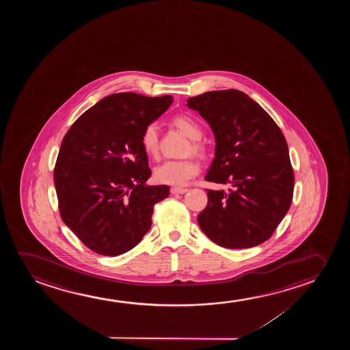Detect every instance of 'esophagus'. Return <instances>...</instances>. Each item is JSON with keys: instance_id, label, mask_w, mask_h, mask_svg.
<instances>
[{"instance_id": "1", "label": "esophagus", "mask_w": 350, "mask_h": 350, "mask_svg": "<svg viewBox=\"0 0 350 350\" xmlns=\"http://www.w3.org/2000/svg\"><path fill=\"white\" fill-rule=\"evenodd\" d=\"M187 191V189H184V187H172L171 189L173 195H180V193H185Z\"/></svg>"}]
</instances>
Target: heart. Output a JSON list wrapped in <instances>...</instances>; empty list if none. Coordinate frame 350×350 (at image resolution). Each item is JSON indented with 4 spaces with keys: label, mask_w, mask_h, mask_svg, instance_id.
<instances>
[{
    "label": "heart",
    "mask_w": 350,
    "mask_h": 350,
    "mask_svg": "<svg viewBox=\"0 0 350 350\" xmlns=\"http://www.w3.org/2000/svg\"><path fill=\"white\" fill-rule=\"evenodd\" d=\"M173 124L182 130L189 139H192L191 147L189 148V153L202 154L203 147L198 142L201 139L203 131L196 120L189 116H177L173 118ZM141 144L144 153L152 158H157L159 154V128L155 123H149L146 125L142 135H141ZM200 172V163L193 159H184V160H167L159 165L154 170V178L157 182L165 185L172 187H184L196 177Z\"/></svg>",
    "instance_id": "heart-1"
}]
</instances>
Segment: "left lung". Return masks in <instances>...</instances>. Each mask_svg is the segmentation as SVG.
Here are the masks:
<instances>
[{
  "instance_id": "obj_1",
  "label": "left lung",
  "mask_w": 350,
  "mask_h": 350,
  "mask_svg": "<svg viewBox=\"0 0 350 350\" xmlns=\"http://www.w3.org/2000/svg\"><path fill=\"white\" fill-rule=\"evenodd\" d=\"M187 106L198 111L215 136L206 180L230 185L227 191L206 190L198 225L226 249L262 244L292 203L294 173L282 131L262 106L237 90L206 92L189 98Z\"/></svg>"
}]
</instances>
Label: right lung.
<instances>
[{"label": "right lung", "instance_id": "obj_1", "mask_svg": "<svg viewBox=\"0 0 350 350\" xmlns=\"http://www.w3.org/2000/svg\"><path fill=\"white\" fill-rule=\"evenodd\" d=\"M172 101V96L111 94L63 137L53 171L59 214L96 254L118 256L135 247L152 226L154 206L170 195L167 185L146 184L152 171L141 135Z\"/></svg>", "mask_w": 350, "mask_h": 350}]
</instances>
